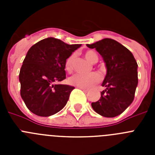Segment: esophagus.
Here are the masks:
<instances>
[{"label":"esophagus","instance_id":"obj_1","mask_svg":"<svg viewBox=\"0 0 155 155\" xmlns=\"http://www.w3.org/2000/svg\"><path fill=\"white\" fill-rule=\"evenodd\" d=\"M79 88H80V89H81L82 91H84V92H87V91H88V89H86V88H83V87H79Z\"/></svg>","mask_w":155,"mask_h":155}]
</instances>
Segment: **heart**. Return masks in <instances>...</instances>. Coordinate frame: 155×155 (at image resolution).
<instances>
[{
    "mask_svg": "<svg viewBox=\"0 0 155 155\" xmlns=\"http://www.w3.org/2000/svg\"><path fill=\"white\" fill-rule=\"evenodd\" d=\"M84 57L91 64H95L98 61V55L92 50L86 51L84 53ZM74 54H71L66 60L65 64H64L65 70L69 73H71L74 70ZM100 81H101V77L97 73H92L86 75L77 74L71 77L68 80V82L71 85L83 87V88H89L99 83Z\"/></svg>",
    "mask_w": 155,
    "mask_h": 155,
    "instance_id": "heart-1",
    "label": "heart"
}]
</instances>
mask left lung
Listing matches in <instances>:
<instances>
[{"label": "left lung", "instance_id": "8db88e82", "mask_svg": "<svg viewBox=\"0 0 155 155\" xmlns=\"http://www.w3.org/2000/svg\"><path fill=\"white\" fill-rule=\"evenodd\" d=\"M87 46L96 49L107 68L102 84L105 89L91 107L101 116L115 117L124 113L134 99L138 83L137 61L127 48L114 39H103Z\"/></svg>", "mask_w": 155, "mask_h": 155}]
</instances>
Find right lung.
Here are the masks:
<instances>
[{"label":"right lung","mask_w":155,"mask_h":155,"mask_svg":"<svg viewBox=\"0 0 155 155\" xmlns=\"http://www.w3.org/2000/svg\"><path fill=\"white\" fill-rule=\"evenodd\" d=\"M80 46L47 38L28 50L20 70L19 81L21 97L31 113L50 116L65 106L74 87L55 83L66 78V60Z\"/></svg>","instance_id":"1"}]
</instances>
